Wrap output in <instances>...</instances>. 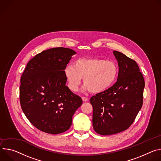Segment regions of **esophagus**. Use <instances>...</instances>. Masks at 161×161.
Listing matches in <instances>:
<instances>
[{
	"mask_svg": "<svg viewBox=\"0 0 161 161\" xmlns=\"http://www.w3.org/2000/svg\"><path fill=\"white\" fill-rule=\"evenodd\" d=\"M82 101H83V102H87V101L88 100V99H87L86 97H82Z\"/></svg>",
	"mask_w": 161,
	"mask_h": 161,
	"instance_id": "obj_1",
	"label": "esophagus"
}]
</instances>
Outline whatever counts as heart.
<instances>
[{
    "mask_svg": "<svg viewBox=\"0 0 161 161\" xmlns=\"http://www.w3.org/2000/svg\"><path fill=\"white\" fill-rule=\"evenodd\" d=\"M118 72L115 63L100 58L79 59L74 66L68 65L64 69L68 86L76 92L83 79L84 85L92 93L105 91L114 82Z\"/></svg>",
    "mask_w": 161,
    "mask_h": 161,
    "instance_id": "heart-1",
    "label": "heart"
}]
</instances>
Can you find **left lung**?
Listing matches in <instances>:
<instances>
[{
  "label": "left lung",
  "instance_id": "8db88e82",
  "mask_svg": "<svg viewBox=\"0 0 161 161\" xmlns=\"http://www.w3.org/2000/svg\"><path fill=\"white\" fill-rule=\"evenodd\" d=\"M113 53L119 67L116 82L90 98L93 129L103 136L129 129L142 108L145 84L135 61L120 52Z\"/></svg>",
  "mask_w": 161,
  "mask_h": 161
}]
</instances>
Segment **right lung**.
I'll use <instances>...</instances> for the list:
<instances>
[{"instance_id":"1","label":"right lung","mask_w":161,"mask_h":161,"mask_svg":"<svg viewBox=\"0 0 161 161\" xmlns=\"http://www.w3.org/2000/svg\"><path fill=\"white\" fill-rule=\"evenodd\" d=\"M75 53L64 47L44 50L29 61L21 77L22 109L33 125L44 132L58 134L68 130L82 103L66 86L64 74Z\"/></svg>"}]
</instances>
